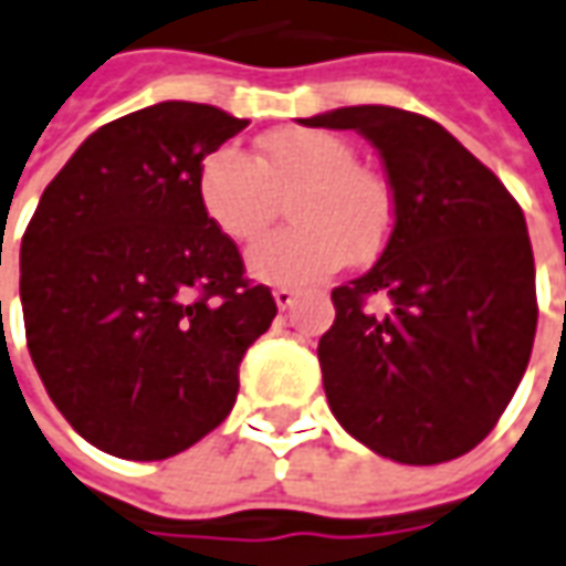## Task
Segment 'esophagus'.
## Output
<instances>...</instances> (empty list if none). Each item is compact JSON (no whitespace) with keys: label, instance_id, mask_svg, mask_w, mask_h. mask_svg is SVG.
Listing matches in <instances>:
<instances>
[{"label":"esophagus","instance_id":"obj_1","mask_svg":"<svg viewBox=\"0 0 566 566\" xmlns=\"http://www.w3.org/2000/svg\"><path fill=\"white\" fill-rule=\"evenodd\" d=\"M295 298H298V295H295V290H286V286L274 290V302H276V307H280V311H286V307L295 305Z\"/></svg>","mask_w":566,"mask_h":566}]
</instances>
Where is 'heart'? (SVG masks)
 Returning <instances> with one entry per match:
<instances>
[{
  "label": "heart",
  "instance_id": "obj_1",
  "mask_svg": "<svg viewBox=\"0 0 566 566\" xmlns=\"http://www.w3.org/2000/svg\"><path fill=\"white\" fill-rule=\"evenodd\" d=\"M202 216L233 243H252L290 200L295 228L261 240L249 274L271 286H307L348 259H373L391 231V197L373 171L357 166L348 144L314 128L264 135L249 159L231 144L216 147L197 169Z\"/></svg>",
  "mask_w": 566,
  "mask_h": 566
}]
</instances>
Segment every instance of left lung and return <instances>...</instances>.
Here are the masks:
<instances>
[{
	"label": "left lung",
	"instance_id": "1",
	"mask_svg": "<svg viewBox=\"0 0 566 566\" xmlns=\"http://www.w3.org/2000/svg\"><path fill=\"white\" fill-rule=\"evenodd\" d=\"M302 123L364 135L395 200L379 261L333 290L317 345L329 409L385 459L450 462L493 431L530 364L539 311L524 212L428 116L364 104ZM373 294L388 315L365 307Z\"/></svg>",
	"mask_w": 566,
	"mask_h": 566
}]
</instances>
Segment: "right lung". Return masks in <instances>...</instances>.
Segmentation results:
<instances>
[{"instance_id":"1","label":"right lung","mask_w":566,"mask_h":566,"mask_svg":"<svg viewBox=\"0 0 566 566\" xmlns=\"http://www.w3.org/2000/svg\"><path fill=\"white\" fill-rule=\"evenodd\" d=\"M249 119L163 101L80 144L21 240L39 379L82 438L169 459L228 419L240 360L276 302L197 200V169Z\"/></svg>"}]
</instances>
